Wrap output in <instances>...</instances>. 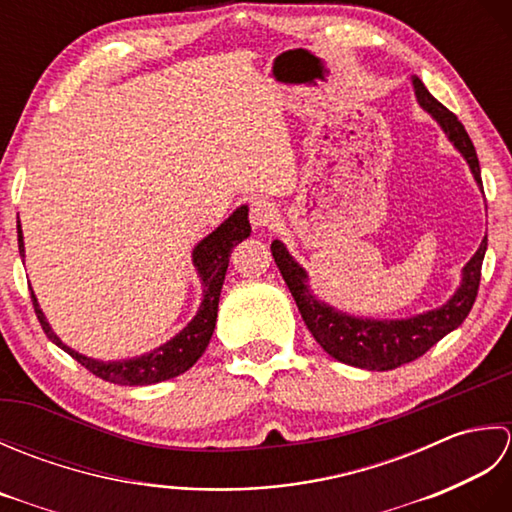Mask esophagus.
<instances>
[{"instance_id": "34e87169", "label": "esophagus", "mask_w": 512, "mask_h": 512, "mask_svg": "<svg viewBox=\"0 0 512 512\" xmlns=\"http://www.w3.org/2000/svg\"><path fill=\"white\" fill-rule=\"evenodd\" d=\"M250 222H253L255 228H266V226H273L277 222V209L273 202L268 200H255L250 204Z\"/></svg>"}]
</instances>
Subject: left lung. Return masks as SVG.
Here are the masks:
<instances>
[{
  "label": "left lung",
  "mask_w": 512,
  "mask_h": 512,
  "mask_svg": "<svg viewBox=\"0 0 512 512\" xmlns=\"http://www.w3.org/2000/svg\"><path fill=\"white\" fill-rule=\"evenodd\" d=\"M411 83L422 110H427L436 118L438 125L444 129V134L449 136L453 147L460 151L466 162H469L475 182L482 187L480 160H477L475 147L469 134H466L464 125L458 121V116L433 99L418 76H413ZM270 250H273L275 264L281 270V277H284L288 290L297 301V308L303 321H306L308 330L312 332V336L317 339L323 350L345 365L372 369V372H387V369H396L400 365L416 361L418 356L431 350L433 345L444 339V336L453 332L458 325H462L466 317H469L477 297V288H480L486 237L482 239L477 253L469 259V264L462 268V284L444 306L416 314V317L409 319L383 321L350 317V314L334 310L328 303L319 301L312 295L306 270L292 259L286 246L281 244L279 239H275V242L270 244Z\"/></svg>",
  "instance_id": "1"
}]
</instances>
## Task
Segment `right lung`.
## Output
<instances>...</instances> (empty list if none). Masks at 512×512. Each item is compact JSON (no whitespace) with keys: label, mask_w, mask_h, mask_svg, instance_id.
I'll use <instances>...</instances> for the list:
<instances>
[{"label":"right lung","mask_w":512,"mask_h":512,"mask_svg":"<svg viewBox=\"0 0 512 512\" xmlns=\"http://www.w3.org/2000/svg\"><path fill=\"white\" fill-rule=\"evenodd\" d=\"M250 235L248 224V206H239V209L215 228L211 235H206L202 242L193 248V266L198 270L202 279V303L195 317L187 323V328L180 330L171 341L156 347L154 352L127 358V361H94L90 356H83L74 352L72 347L65 345L57 334L52 332L50 323L43 317V312L37 303L35 292L30 288V299L35 306L37 319L41 323L43 332L48 339L59 345L63 352H68L76 363H81L85 369H90L94 376H99L107 383L114 385H154L169 380L173 376H180L187 372L189 367L204 354L206 345H209L215 321H217V303H220V292L224 284V275L228 268V257L231 250ZM17 239H19V255L24 257V235H21V226L17 224Z\"/></svg>","instance_id":"right-lung-1"}]
</instances>
